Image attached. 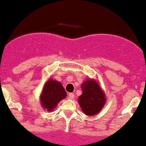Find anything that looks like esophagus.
<instances>
[{
    "instance_id": "obj_1",
    "label": "esophagus",
    "mask_w": 146,
    "mask_h": 146,
    "mask_svg": "<svg viewBox=\"0 0 146 146\" xmlns=\"http://www.w3.org/2000/svg\"><path fill=\"white\" fill-rule=\"evenodd\" d=\"M74 97H75L74 94H72V93H70V94H68V98H69V99H70V100H73V99H74Z\"/></svg>"
}]
</instances>
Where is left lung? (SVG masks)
<instances>
[{
    "label": "left lung",
    "mask_w": 146,
    "mask_h": 146,
    "mask_svg": "<svg viewBox=\"0 0 146 146\" xmlns=\"http://www.w3.org/2000/svg\"><path fill=\"white\" fill-rule=\"evenodd\" d=\"M82 94L79 97V104L83 112L88 116L100 113L106 102L105 94L99 83L94 79H87L82 84Z\"/></svg>",
    "instance_id": "1"
}]
</instances>
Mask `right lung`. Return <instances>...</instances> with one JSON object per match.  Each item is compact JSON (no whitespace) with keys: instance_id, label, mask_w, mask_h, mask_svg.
Listing matches in <instances>:
<instances>
[{"instance_id":"right-lung-1","label":"right lung","mask_w":146,"mask_h":146,"mask_svg":"<svg viewBox=\"0 0 146 146\" xmlns=\"http://www.w3.org/2000/svg\"><path fill=\"white\" fill-rule=\"evenodd\" d=\"M67 96L64 88L58 81L49 79L43 88L40 96L41 105L47 111H52L58 105V103Z\"/></svg>"}]
</instances>
